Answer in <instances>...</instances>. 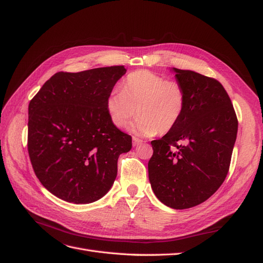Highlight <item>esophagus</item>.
Instances as JSON below:
<instances>
[{
	"label": "esophagus",
	"instance_id": "esophagus-1",
	"mask_svg": "<svg viewBox=\"0 0 263 263\" xmlns=\"http://www.w3.org/2000/svg\"><path fill=\"white\" fill-rule=\"evenodd\" d=\"M141 142H142L141 139H139V138H137V137H133V146H134V147H136V146L140 145Z\"/></svg>",
	"mask_w": 263,
	"mask_h": 263
}]
</instances>
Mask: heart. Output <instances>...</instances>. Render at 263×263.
<instances>
[{
  "instance_id": "1",
  "label": "heart",
  "mask_w": 263,
  "mask_h": 263,
  "mask_svg": "<svg viewBox=\"0 0 263 263\" xmlns=\"http://www.w3.org/2000/svg\"><path fill=\"white\" fill-rule=\"evenodd\" d=\"M121 91L110 92L105 108L112 124L125 128L137 114L133 130L140 136L166 134L176 127L185 112L186 93L177 81L149 70H137L121 83Z\"/></svg>"
}]
</instances>
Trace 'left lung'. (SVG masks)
Wrapping results in <instances>:
<instances>
[{
  "label": "left lung",
  "instance_id": "8db88e82",
  "mask_svg": "<svg viewBox=\"0 0 263 263\" xmlns=\"http://www.w3.org/2000/svg\"><path fill=\"white\" fill-rule=\"evenodd\" d=\"M172 70L186 93L185 112L172 130L151 141L148 173L159 201L185 210L205 202L225 181L238 121L217 80L191 70Z\"/></svg>",
  "mask_w": 263,
  "mask_h": 263
}]
</instances>
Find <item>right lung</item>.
Instances as JSON below:
<instances>
[{
    "instance_id": "add662e5",
    "label": "right lung",
    "mask_w": 263,
    "mask_h": 263,
    "mask_svg": "<svg viewBox=\"0 0 263 263\" xmlns=\"http://www.w3.org/2000/svg\"><path fill=\"white\" fill-rule=\"evenodd\" d=\"M124 66L57 72L28 105V154L36 177L61 200L89 204L104 196L132 137L115 127L105 100Z\"/></svg>"
}]
</instances>
